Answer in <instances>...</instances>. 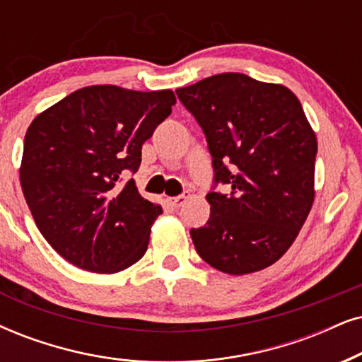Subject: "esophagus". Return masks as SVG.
I'll list each match as a JSON object with an SVG mask.
<instances>
[{
	"label": "esophagus",
	"mask_w": 362,
	"mask_h": 362,
	"mask_svg": "<svg viewBox=\"0 0 362 362\" xmlns=\"http://www.w3.org/2000/svg\"><path fill=\"white\" fill-rule=\"evenodd\" d=\"M189 197H190L189 192H184V194L173 197V199H168V204H170L172 207H180L182 204L187 202V199H189Z\"/></svg>",
	"instance_id": "esophagus-1"
}]
</instances>
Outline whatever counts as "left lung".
Segmentation results:
<instances>
[{"mask_svg":"<svg viewBox=\"0 0 362 362\" xmlns=\"http://www.w3.org/2000/svg\"><path fill=\"white\" fill-rule=\"evenodd\" d=\"M207 136L215 184L210 217L192 228L205 262L230 276L277 262L314 204L317 139L299 100L284 85L221 73L177 90Z\"/></svg>","mask_w":362,"mask_h":362,"instance_id":"left-lung-1","label":"left lung"}]
</instances>
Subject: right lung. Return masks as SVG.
<instances>
[{
  "label": "right lung",
  "mask_w": 362,
  "mask_h": 362,
  "mask_svg": "<svg viewBox=\"0 0 362 362\" xmlns=\"http://www.w3.org/2000/svg\"><path fill=\"white\" fill-rule=\"evenodd\" d=\"M172 90L135 91L85 86L31 122L20 167L23 195L36 227L68 262L115 274L147 252L150 228L162 214L122 185L141 162V145L175 105Z\"/></svg>",
  "instance_id": "obj_1"
}]
</instances>
